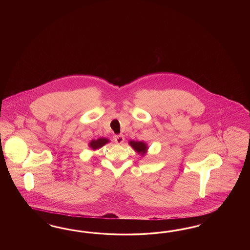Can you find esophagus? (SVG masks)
Segmentation results:
<instances>
[{"label":"esophagus","mask_w":250,"mask_h":250,"mask_svg":"<svg viewBox=\"0 0 250 250\" xmlns=\"http://www.w3.org/2000/svg\"><path fill=\"white\" fill-rule=\"evenodd\" d=\"M124 140H125V136H124V135H122V134L114 136V141H115L116 144H122L124 142Z\"/></svg>","instance_id":"34e87169"}]
</instances>
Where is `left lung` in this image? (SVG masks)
<instances>
[{
  "mask_svg": "<svg viewBox=\"0 0 250 250\" xmlns=\"http://www.w3.org/2000/svg\"><path fill=\"white\" fill-rule=\"evenodd\" d=\"M130 146L136 150L137 153H141L142 155H144L147 147H146V145L145 144L144 142H137V141H130L129 142Z\"/></svg>",
  "mask_w": 250,
  "mask_h": 250,
  "instance_id": "1",
  "label": "left lung"
}]
</instances>
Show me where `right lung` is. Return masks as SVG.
<instances>
[{"mask_svg": "<svg viewBox=\"0 0 250 250\" xmlns=\"http://www.w3.org/2000/svg\"><path fill=\"white\" fill-rule=\"evenodd\" d=\"M108 142H109V140L106 139V138H99L97 140H92L91 143H90V146H91L92 149L95 150L97 148L104 146Z\"/></svg>", "mask_w": 250, "mask_h": 250, "instance_id": "obj_1", "label": "right lung"}]
</instances>
